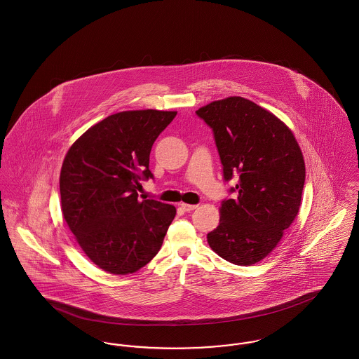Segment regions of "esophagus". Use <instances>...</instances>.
Segmentation results:
<instances>
[{
    "mask_svg": "<svg viewBox=\"0 0 359 359\" xmlns=\"http://www.w3.org/2000/svg\"><path fill=\"white\" fill-rule=\"evenodd\" d=\"M180 206H182V209H183L184 212H191V210L198 208L196 205H190V203H180Z\"/></svg>",
    "mask_w": 359,
    "mask_h": 359,
    "instance_id": "esophagus-1",
    "label": "esophagus"
}]
</instances>
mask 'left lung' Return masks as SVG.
Here are the masks:
<instances>
[{
	"mask_svg": "<svg viewBox=\"0 0 359 359\" xmlns=\"http://www.w3.org/2000/svg\"><path fill=\"white\" fill-rule=\"evenodd\" d=\"M212 130L224 180L235 199L221 202L220 224L208 243L225 261L264 259L295 220L304 191V161L291 130L273 113L242 97L213 101L195 111Z\"/></svg>",
	"mask_w": 359,
	"mask_h": 359,
	"instance_id": "8db88e82",
	"label": "left lung"
}]
</instances>
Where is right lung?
I'll use <instances>...</instances> for the list:
<instances>
[{
    "label": "right lung",
    "instance_id": "obj_1",
    "mask_svg": "<svg viewBox=\"0 0 359 359\" xmlns=\"http://www.w3.org/2000/svg\"><path fill=\"white\" fill-rule=\"evenodd\" d=\"M177 111L114 113L68 150L60 173L61 210L84 254L111 275L134 273L163 246L176 208L139 201L154 140Z\"/></svg>",
    "mask_w": 359,
    "mask_h": 359
}]
</instances>
